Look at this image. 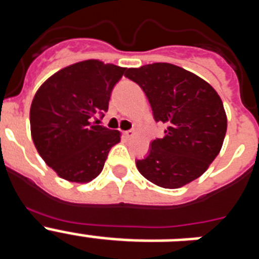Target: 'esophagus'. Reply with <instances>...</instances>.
I'll return each instance as SVG.
<instances>
[{
    "label": "esophagus",
    "instance_id": "1",
    "mask_svg": "<svg viewBox=\"0 0 259 259\" xmlns=\"http://www.w3.org/2000/svg\"><path fill=\"white\" fill-rule=\"evenodd\" d=\"M123 135H124L125 139H132V137H134V135H135V132L132 131V130H130V131L123 132Z\"/></svg>",
    "mask_w": 259,
    "mask_h": 259
}]
</instances>
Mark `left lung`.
<instances>
[{"mask_svg": "<svg viewBox=\"0 0 259 259\" xmlns=\"http://www.w3.org/2000/svg\"><path fill=\"white\" fill-rule=\"evenodd\" d=\"M125 76L141 87L155 122L166 124L163 139L137 159L141 175L162 188L176 189L197 179L219 154L227 131L223 102L215 89L171 63L128 68Z\"/></svg>", "mask_w": 259, "mask_h": 259, "instance_id": "1", "label": "left lung"}]
</instances>
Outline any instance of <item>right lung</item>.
Returning a JSON list of instances; mask_svg holds the SVG:
<instances>
[{"label": "right lung", "mask_w": 259, "mask_h": 259, "mask_svg": "<svg viewBox=\"0 0 259 259\" xmlns=\"http://www.w3.org/2000/svg\"><path fill=\"white\" fill-rule=\"evenodd\" d=\"M127 68L98 61L77 62L49 77L36 92L31 110L32 140L59 178L88 183L104 168L120 132L93 123L104 116L110 96Z\"/></svg>", "instance_id": "add662e5"}]
</instances>
